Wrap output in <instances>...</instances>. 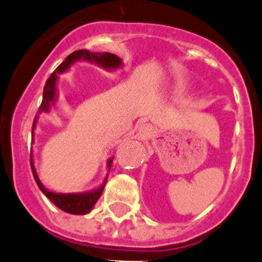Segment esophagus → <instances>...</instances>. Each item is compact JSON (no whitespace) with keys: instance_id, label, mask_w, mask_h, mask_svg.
Instances as JSON below:
<instances>
[{"instance_id":"1","label":"esophagus","mask_w":262,"mask_h":262,"mask_svg":"<svg viewBox=\"0 0 262 262\" xmlns=\"http://www.w3.org/2000/svg\"><path fill=\"white\" fill-rule=\"evenodd\" d=\"M151 133V126L148 124H145V125H141L138 128V138L139 139H146Z\"/></svg>"}]
</instances>
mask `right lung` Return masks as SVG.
Instances as JSON below:
<instances>
[{"mask_svg": "<svg viewBox=\"0 0 262 262\" xmlns=\"http://www.w3.org/2000/svg\"><path fill=\"white\" fill-rule=\"evenodd\" d=\"M85 62L94 63V64L99 66V67L104 68L107 71H114L120 68L123 66V60L120 59L117 55L111 53H92L89 50H76L72 54H70L62 63H60L59 67L51 73V76L46 81L45 88H43V94H42V103H41L40 108H38V114H49L51 110V107L55 106L58 99V90H57V82H58V75L60 73H64L75 64L76 62ZM38 116L36 115L35 120H33V125H32V138L35 137V129L36 124H37ZM112 160L114 158H110L107 160V168H111ZM31 168L32 173H33V177H35L36 183L37 186L40 187L41 191L45 194V196L53 203L54 205H57L58 208L62 209V211L67 212L71 214H86L92 211V208L94 207V204L97 203V200L99 199V196L102 195L104 189V185H106L107 177L104 178L103 183L101 186L97 187V189L92 190V191L86 192H73V194H60V192H54L50 190L46 189L41 183L40 178H38L37 172H36V168L33 165V158L31 155Z\"/></svg>", "mask_w": 262, "mask_h": 262, "instance_id": "obj_1", "label": "right lung"}]
</instances>
